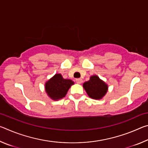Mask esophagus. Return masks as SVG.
I'll return each instance as SVG.
<instances>
[{
    "label": "esophagus",
    "mask_w": 148,
    "mask_h": 148,
    "mask_svg": "<svg viewBox=\"0 0 148 148\" xmlns=\"http://www.w3.org/2000/svg\"><path fill=\"white\" fill-rule=\"evenodd\" d=\"M76 82L77 84H82V82H83V80H82V78H76Z\"/></svg>",
    "instance_id": "obj_1"
}]
</instances>
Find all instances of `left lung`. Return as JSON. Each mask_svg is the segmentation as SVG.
<instances>
[{
  "mask_svg": "<svg viewBox=\"0 0 148 148\" xmlns=\"http://www.w3.org/2000/svg\"><path fill=\"white\" fill-rule=\"evenodd\" d=\"M89 97L94 99H101L106 93L108 86L97 76H92L88 82L83 85Z\"/></svg>",
  "mask_w": 148,
  "mask_h": 148,
  "instance_id": "1",
  "label": "left lung"
}]
</instances>
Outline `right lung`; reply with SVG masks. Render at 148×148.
<instances>
[{
  "instance_id": "1",
  "label": "right lung",
  "mask_w": 148,
  "mask_h": 148,
  "mask_svg": "<svg viewBox=\"0 0 148 148\" xmlns=\"http://www.w3.org/2000/svg\"><path fill=\"white\" fill-rule=\"evenodd\" d=\"M74 82L71 79H64L61 74H57L46 83V91L50 98L59 100L65 97L67 91Z\"/></svg>"
}]
</instances>
